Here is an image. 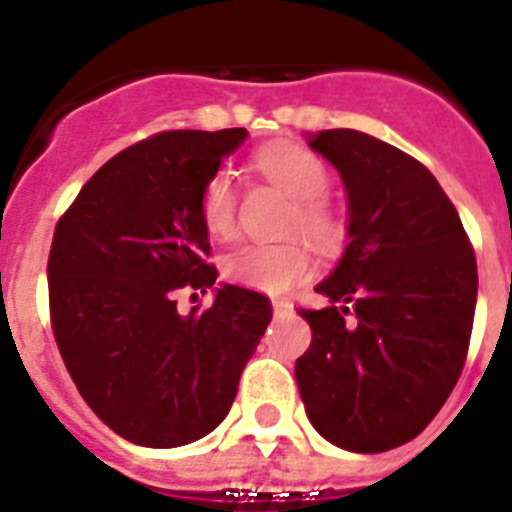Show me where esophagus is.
<instances>
[{
	"mask_svg": "<svg viewBox=\"0 0 512 512\" xmlns=\"http://www.w3.org/2000/svg\"><path fill=\"white\" fill-rule=\"evenodd\" d=\"M292 311H295V305L289 300H273V313L276 316H292Z\"/></svg>",
	"mask_w": 512,
	"mask_h": 512,
	"instance_id": "34e87169",
	"label": "esophagus"
}]
</instances>
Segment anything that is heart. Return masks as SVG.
<instances>
[{
    "label": "heart",
    "instance_id": "1",
    "mask_svg": "<svg viewBox=\"0 0 512 512\" xmlns=\"http://www.w3.org/2000/svg\"><path fill=\"white\" fill-rule=\"evenodd\" d=\"M257 170L263 172L281 191H287L300 204L295 228L316 244H335L340 239V223L324 207L329 188V172L319 156L308 148L279 143L257 154ZM201 220L212 236H228L236 223V193L231 172H215L201 188ZM313 271V260L303 244H247L225 260V276L241 287L281 295Z\"/></svg>",
    "mask_w": 512,
    "mask_h": 512
}]
</instances>
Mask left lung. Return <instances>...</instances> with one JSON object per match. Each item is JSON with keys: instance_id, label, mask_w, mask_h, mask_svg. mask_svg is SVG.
<instances>
[{"instance_id": "obj_1", "label": "left lung", "mask_w": 512, "mask_h": 512, "mask_svg": "<svg viewBox=\"0 0 512 512\" xmlns=\"http://www.w3.org/2000/svg\"><path fill=\"white\" fill-rule=\"evenodd\" d=\"M305 138L340 175L348 244L316 284L332 305L300 311L313 340L297 358V388L329 444L388 452L420 436L460 380L476 255L454 204L417 159L358 130Z\"/></svg>"}]
</instances>
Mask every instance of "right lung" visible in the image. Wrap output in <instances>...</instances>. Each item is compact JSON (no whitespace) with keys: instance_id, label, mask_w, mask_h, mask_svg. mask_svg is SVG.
Segmentation results:
<instances>
[{"instance_id":"1","label":"right lung","mask_w":512,"mask_h":512,"mask_svg":"<svg viewBox=\"0 0 512 512\" xmlns=\"http://www.w3.org/2000/svg\"><path fill=\"white\" fill-rule=\"evenodd\" d=\"M249 138L244 127L162 132L108 159L52 236L50 316L60 356L108 428L175 449L225 420L271 324L268 297L215 284L201 188ZM216 292L204 314L174 289Z\"/></svg>"}]
</instances>
